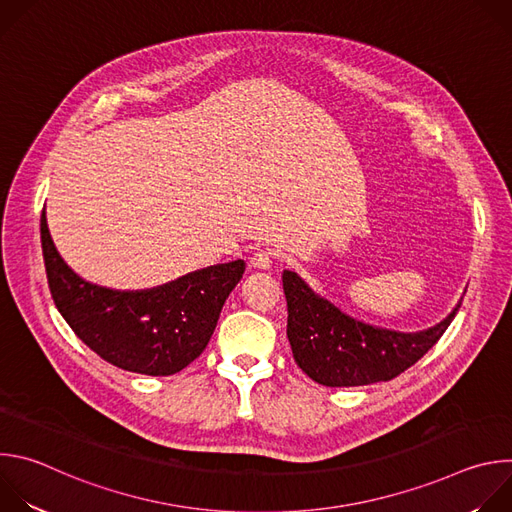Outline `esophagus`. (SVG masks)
Segmentation results:
<instances>
[{"label": "esophagus", "mask_w": 512, "mask_h": 512, "mask_svg": "<svg viewBox=\"0 0 512 512\" xmlns=\"http://www.w3.org/2000/svg\"><path fill=\"white\" fill-rule=\"evenodd\" d=\"M273 259H275V253L271 249H259L251 257V267H255V269H269Z\"/></svg>", "instance_id": "1"}]
</instances>
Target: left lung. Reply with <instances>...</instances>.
<instances>
[{
	"instance_id": "left-lung-1",
	"label": "left lung",
	"mask_w": 512,
	"mask_h": 512,
	"mask_svg": "<svg viewBox=\"0 0 512 512\" xmlns=\"http://www.w3.org/2000/svg\"><path fill=\"white\" fill-rule=\"evenodd\" d=\"M281 281L291 352L298 367L324 387H360L399 377L442 338L460 308L427 330L397 332L346 316L294 271L285 269Z\"/></svg>"
}]
</instances>
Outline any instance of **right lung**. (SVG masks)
<instances>
[{
	"label": "right lung",
	"mask_w": 512,
	"mask_h": 512,
	"mask_svg": "<svg viewBox=\"0 0 512 512\" xmlns=\"http://www.w3.org/2000/svg\"><path fill=\"white\" fill-rule=\"evenodd\" d=\"M40 237L50 294L66 324L103 360L139 375L168 377L198 358L245 271L237 259L154 289L119 291L85 281L64 263L46 212Z\"/></svg>",
	"instance_id": "add662e5"
}]
</instances>
